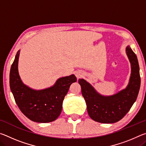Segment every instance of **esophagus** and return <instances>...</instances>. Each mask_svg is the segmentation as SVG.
<instances>
[{
  "label": "esophagus",
  "instance_id": "1",
  "mask_svg": "<svg viewBox=\"0 0 146 146\" xmlns=\"http://www.w3.org/2000/svg\"><path fill=\"white\" fill-rule=\"evenodd\" d=\"M76 76L77 78H80L82 76V73L81 72H76Z\"/></svg>",
  "mask_w": 146,
  "mask_h": 146
}]
</instances>
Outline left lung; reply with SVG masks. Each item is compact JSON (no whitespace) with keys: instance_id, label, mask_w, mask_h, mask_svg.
Instances as JSON below:
<instances>
[{"instance_id":"1","label":"left lung","mask_w":146,"mask_h":146,"mask_svg":"<svg viewBox=\"0 0 146 146\" xmlns=\"http://www.w3.org/2000/svg\"><path fill=\"white\" fill-rule=\"evenodd\" d=\"M125 52L131 64V76L126 88L110 96L98 93L83 78L78 80L84 98L88 115L91 119L104 123L117 122L129 111L137 100L140 87V68L137 55L129 46Z\"/></svg>"}]
</instances>
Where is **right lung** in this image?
<instances>
[{"mask_svg": "<svg viewBox=\"0 0 146 146\" xmlns=\"http://www.w3.org/2000/svg\"><path fill=\"white\" fill-rule=\"evenodd\" d=\"M20 50L17 51L9 73V86L15 102L22 113L33 122H51L62 111V102L70 85L75 82V75L57 79L54 85L43 90H33L23 82L18 64Z\"/></svg>", "mask_w": 146, "mask_h": 146, "instance_id": "obj_1", "label": "right lung"}]
</instances>
